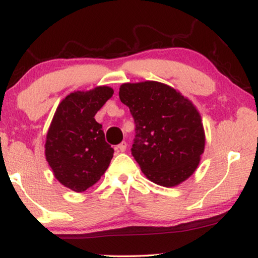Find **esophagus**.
<instances>
[{"label": "esophagus", "instance_id": "esophagus-1", "mask_svg": "<svg viewBox=\"0 0 258 258\" xmlns=\"http://www.w3.org/2000/svg\"><path fill=\"white\" fill-rule=\"evenodd\" d=\"M125 149H126V142H122V143H119L118 146H117V150L121 151V153H123V151H125Z\"/></svg>", "mask_w": 258, "mask_h": 258}]
</instances>
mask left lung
<instances>
[{"label": "left lung", "mask_w": 258, "mask_h": 258, "mask_svg": "<svg viewBox=\"0 0 258 258\" xmlns=\"http://www.w3.org/2000/svg\"><path fill=\"white\" fill-rule=\"evenodd\" d=\"M118 95L135 121L132 154L147 178L162 186L189 178L206 144L202 119L191 101L155 81L124 83Z\"/></svg>", "instance_id": "left-lung-1"}]
</instances>
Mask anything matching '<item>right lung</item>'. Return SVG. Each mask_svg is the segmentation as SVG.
Returning <instances> with one entry per match:
<instances>
[{
	"instance_id": "1",
	"label": "right lung",
	"mask_w": 258,
	"mask_h": 258,
	"mask_svg": "<svg viewBox=\"0 0 258 258\" xmlns=\"http://www.w3.org/2000/svg\"><path fill=\"white\" fill-rule=\"evenodd\" d=\"M110 87L74 91L56 109L45 140V160L56 179L76 192L93 186L107 170L114 149L95 115L112 96Z\"/></svg>"
}]
</instances>
